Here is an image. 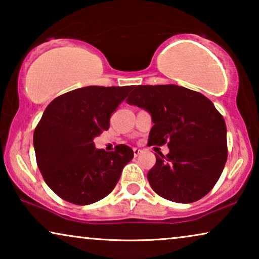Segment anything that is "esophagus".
Segmentation results:
<instances>
[{
    "label": "esophagus",
    "mask_w": 259,
    "mask_h": 259,
    "mask_svg": "<svg viewBox=\"0 0 259 259\" xmlns=\"http://www.w3.org/2000/svg\"><path fill=\"white\" fill-rule=\"evenodd\" d=\"M141 150H139V148H133V153H134V157H138V155L141 154Z\"/></svg>",
    "instance_id": "34e87169"
}]
</instances>
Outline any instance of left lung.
Listing matches in <instances>:
<instances>
[{"label":"left lung","mask_w":259,"mask_h":259,"mask_svg":"<svg viewBox=\"0 0 259 259\" xmlns=\"http://www.w3.org/2000/svg\"><path fill=\"white\" fill-rule=\"evenodd\" d=\"M126 101L151 113L154 125L148 145L169 148L168 154H155L147 173L154 192L183 204L206 196L228 159L226 125L212 101L177 84H140Z\"/></svg>","instance_id":"left-lung-1"}]
</instances>
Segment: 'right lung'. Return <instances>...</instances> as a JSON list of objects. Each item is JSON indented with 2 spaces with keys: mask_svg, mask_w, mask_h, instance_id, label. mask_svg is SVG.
Here are the masks:
<instances>
[{
  "mask_svg": "<svg viewBox=\"0 0 259 259\" xmlns=\"http://www.w3.org/2000/svg\"><path fill=\"white\" fill-rule=\"evenodd\" d=\"M132 86H88L55 98L34 131L36 162L45 182L63 200L88 205L108 196L133 158L127 145L97 150L93 139Z\"/></svg>",
  "mask_w": 259,
  "mask_h": 259,
  "instance_id": "right-lung-1",
  "label": "right lung"
}]
</instances>
